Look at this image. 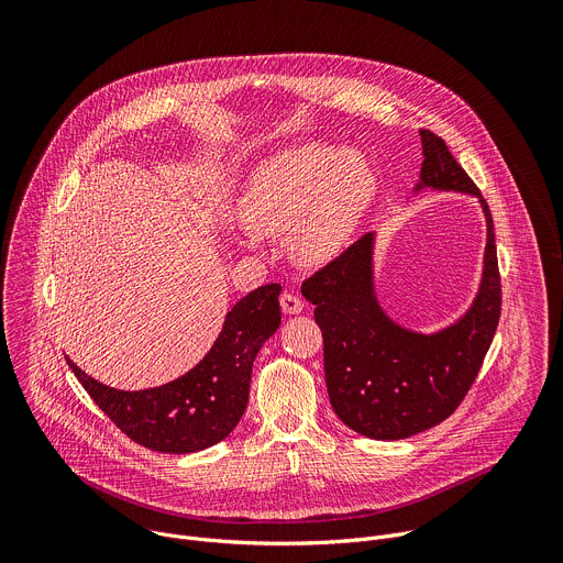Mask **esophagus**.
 <instances>
[{
    "label": "esophagus",
    "instance_id": "1",
    "mask_svg": "<svg viewBox=\"0 0 563 563\" xmlns=\"http://www.w3.org/2000/svg\"><path fill=\"white\" fill-rule=\"evenodd\" d=\"M280 307H283V311L285 313H300L302 311V300L296 296V294H289V291H285L283 296H280Z\"/></svg>",
    "mask_w": 563,
    "mask_h": 563
}]
</instances>
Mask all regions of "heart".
<instances>
[{
  "label": "heart",
  "mask_w": 563,
  "mask_h": 563,
  "mask_svg": "<svg viewBox=\"0 0 563 563\" xmlns=\"http://www.w3.org/2000/svg\"><path fill=\"white\" fill-rule=\"evenodd\" d=\"M378 194V174L356 146L300 142L252 169L238 198V216L250 231L280 235L300 267L332 263L352 240Z\"/></svg>",
  "instance_id": "obj_1"
}]
</instances>
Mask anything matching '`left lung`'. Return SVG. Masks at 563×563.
Masks as SVG:
<instances>
[{"mask_svg": "<svg viewBox=\"0 0 563 563\" xmlns=\"http://www.w3.org/2000/svg\"><path fill=\"white\" fill-rule=\"evenodd\" d=\"M423 165L412 196L423 191L476 198L486 218L484 267L470 307L434 332L406 328L380 305L374 276L376 233L302 283L323 332L325 383L336 417L376 441H398L448 419L474 383L501 313L495 224L486 200L445 142L421 129ZM408 198V200H410Z\"/></svg>", "mask_w": 563, "mask_h": 563, "instance_id": "1", "label": "left lung"}]
</instances>
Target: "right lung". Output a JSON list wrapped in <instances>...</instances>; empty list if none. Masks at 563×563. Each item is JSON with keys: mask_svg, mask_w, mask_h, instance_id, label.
Here are the masks:
<instances>
[{"mask_svg": "<svg viewBox=\"0 0 563 563\" xmlns=\"http://www.w3.org/2000/svg\"><path fill=\"white\" fill-rule=\"evenodd\" d=\"M280 285H263L240 298L205 358L187 374L148 389H115L66 363L96 406L135 443L165 452L207 450L231 434L250 400L254 358L280 328Z\"/></svg>", "mask_w": 563, "mask_h": 563, "instance_id": "obj_1", "label": "right lung"}]
</instances>
